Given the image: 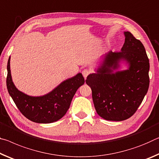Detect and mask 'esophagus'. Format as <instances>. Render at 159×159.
I'll list each match as a JSON object with an SVG mask.
<instances>
[{
	"label": "esophagus",
	"instance_id": "esophagus-1",
	"mask_svg": "<svg viewBox=\"0 0 159 159\" xmlns=\"http://www.w3.org/2000/svg\"><path fill=\"white\" fill-rule=\"evenodd\" d=\"M82 73L83 75V76H84V77L86 79V78H87V77L88 76V75H89L91 73V70L89 69H87V68L84 69V70H82Z\"/></svg>",
	"mask_w": 159,
	"mask_h": 159
}]
</instances>
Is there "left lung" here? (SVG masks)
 Masks as SVG:
<instances>
[{
    "instance_id": "1",
    "label": "left lung",
    "mask_w": 159,
    "mask_h": 159,
    "mask_svg": "<svg viewBox=\"0 0 159 159\" xmlns=\"http://www.w3.org/2000/svg\"><path fill=\"white\" fill-rule=\"evenodd\" d=\"M121 51H109L97 70L89 75L86 83L92 89V99L98 115L103 119L122 121L134 114L149 86V61L144 46L129 32ZM124 59L128 70L113 72Z\"/></svg>"
}]
</instances>
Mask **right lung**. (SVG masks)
Instances as JSON below:
<instances>
[{"label": "right lung", "instance_id": "obj_1", "mask_svg": "<svg viewBox=\"0 0 159 159\" xmlns=\"http://www.w3.org/2000/svg\"><path fill=\"white\" fill-rule=\"evenodd\" d=\"M9 58L6 84L9 94L21 113L37 123H51L62 118L67 113L74 95L84 79L81 73L62 82L51 92L43 97H30L20 92L12 81Z\"/></svg>", "mask_w": 159, "mask_h": 159}]
</instances>
